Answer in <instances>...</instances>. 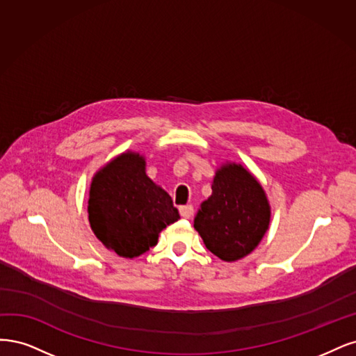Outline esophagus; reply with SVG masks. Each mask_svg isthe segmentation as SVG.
I'll return each instance as SVG.
<instances>
[{"instance_id": "1", "label": "esophagus", "mask_w": 356, "mask_h": 356, "mask_svg": "<svg viewBox=\"0 0 356 356\" xmlns=\"http://www.w3.org/2000/svg\"><path fill=\"white\" fill-rule=\"evenodd\" d=\"M179 210H180V216L183 217V219H191L192 214H193V207H192L191 204L181 205V207H180Z\"/></svg>"}]
</instances>
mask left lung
Returning <instances> with one entry per match:
<instances>
[{"mask_svg": "<svg viewBox=\"0 0 356 356\" xmlns=\"http://www.w3.org/2000/svg\"><path fill=\"white\" fill-rule=\"evenodd\" d=\"M213 193L201 202L193 227L205 247L225 261L243 259L265 235L270 209L260 183L238 164L217 170Z\"/></svg>", "mask_w": 356, "mask_h": 356, "instance_id": "1", "label": "left lung"}]
</instances>
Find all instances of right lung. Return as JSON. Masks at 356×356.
<instances>
[{"label": "right lung", "mask_w": 356, "mask_h": 356, "mask_svg": "<svg viewBox=\"0 0 356 356\" xmlns=\"http://www.w3.org/2000/svg\"><path fill=\"white\" fill-rule=\"evenodd\" d=\"M170 195L145 173V159L127 152L91 181L88 220L95 235L121 257L133 259L156 245L163 229L179 220Z\"/></svg>", "instance_id": "add662e5"}]
</instances>
